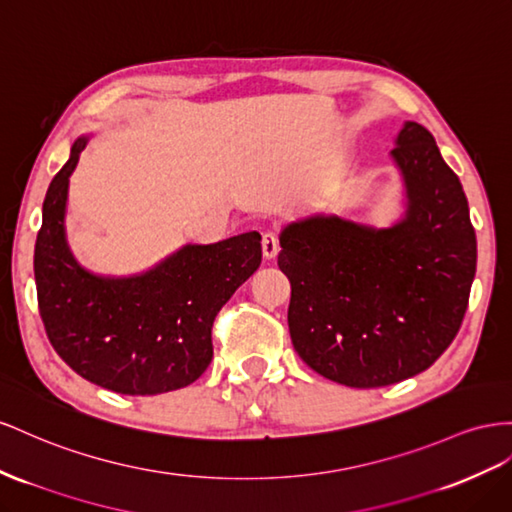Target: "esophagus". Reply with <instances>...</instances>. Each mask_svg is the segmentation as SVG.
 I'll use <instances>...</instances> for the list:
<instances>
[{
	"label": "esophagus",
	"instance_id": "34e87169",
	"mask_svg": "<svg viewBox=\"0 0 512 512\" xmlns=\"http://www.w3.org/2000/svg\"><path fill=\"white\" fill-rule=\"evenodd\" d=\"M280 252V239L278 234L275 232H265L262 234V254H265V258H275Z\"/></svg>",
	"mask_w": 512,
	"mask_h": 512
}]
</instances>
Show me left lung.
Here are the masks:
<instances>
[{
	"label": "left lung",
	"mask_w": 512,
	"mask_h": 512,
	"mask_svg": "<svg viewBox=\"0 0 512 512\" xmlns=\"http://www.w3.org/2000/svg\"><path fill=\"white\" fill-rule=\"evenodd\" d=\"M392 157L407 189L403 222L375 230L310 217L280 237L293 347L349 388H381L431 366L457 336L476 273L467 198L433 135L405 122Z\"/></svg>",
	"instance_id": "obj_1"
}]
</instances>
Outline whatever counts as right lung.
<instances>
[{
  "instance_id": "add662e5",
  "label": "right lung",
  "mask_w": 512,
  "mask_h": 512,
  "mask_svg": "<svg viewBox=\"0 0 512 512\" xmlns=\"http://www.w3.org/2000/svg\"><path fill=\"white\" fill-rule=\"evenodd\" d=\"M86 137L53 176L34 250L38 312L47 338L77 375L105 390L153 396L196 381L213 359L217 312L260 267L258 232L187 245L135 278H99L68 252L64 209Z\"/></svg>"
}]
</instances>
